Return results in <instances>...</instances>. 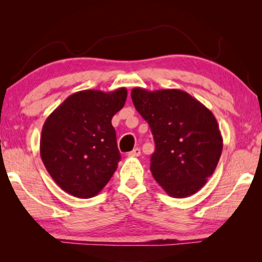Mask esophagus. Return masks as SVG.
I'll return each mask as SVG.
<instances>
[{
  "instance_id": "1",
  "label": "esophagus",
  "mask_w": 262,
  "mask_h": 262,
  "mask_svg": "<svg viewBox=\"0 0 262 262\" xmlns=\"http://www.w3.org/2000/svg\"><path fill=\"white\" fill-rule=\"evenodd\" d=\"M140 155H141V150L139 148L133 149L130 152H128V156H129V157H139Z\"/></svg>"
}]
</instances>
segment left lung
I'll return each instance as SVG.
<instances>
[{"label": "left lung", "mask_w": 262, "mask_h": 262, "mask_svg": "<svg viewBox=\"0 0 262 262\" xmlns=\"http://www.w3.org/2000/svg\"><path fill=\"white\" fill-rule=\"evenodd\" d=\"M132 99L154 135L150 171L155 180L173 198L199 192L214 173L223 149L211 111L179 89L134 88Z\"/></svg>", "instance_id": "1"}]
</instances>
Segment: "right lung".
<instances>
[{"label":"right lung","mask_w":262,"mask_h":262,"mask_svg":"<svg viewBox=\"0 0 262 262\" xmlns=\"http://www.w3.org/2000/svg\"><path fill=\"white\" fill-rule=\"evenodd\" d=\"M126 98V88L78 91L46 119L40 156L66 193L79 199L96 196L112 178L121 156L111 121Z\"/></svg>","instance_id":"1"}]
</instances>
